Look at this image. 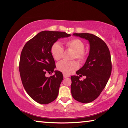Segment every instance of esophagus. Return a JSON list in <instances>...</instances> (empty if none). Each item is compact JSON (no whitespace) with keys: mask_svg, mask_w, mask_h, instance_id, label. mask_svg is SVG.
Instances as JSON below:
<instances>
[{"mask_svg":"<svg viewBox=\"0 0 128 128\" xmlns=\"http://www.w3.org/2000/svg\"><path fill=\"white\" fill-rule=\"evenodd\" d=\"M63 76H64V78H67V77H70L69 75L67 74H64V73L63 74Z\"/></svg>","mask_w":128,"mask_h":128,"instance_id":"obj_1","label":"esophagus"}]
</instances>
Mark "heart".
Instances as JSON below:
<instances>
[{
    "label": "heart",
    "instance_id": "obj_1",
    "mask_svg": "<svg viewBox=\"0 0 128 128\" xmlns=\"http://www.w3.org/2000/svg\"><path fill=\"white\" fill-rule=\"evenodd\" d=\"M66 46L68 49H70L74 51L73 59L76 58L80 62H83L86 58V52L84 50L85 44L82 40L79 38H73L68 40L66 42ZM51 52L54 59L56 60H61L64 55V50L60 42H56L52 45ZM78 64L76 60L66 61L62 60L57 64V69L64 74H69L77 69Z\"/></svg>",
    "mask_w": 128,
    "mask_h": 128
}]
</instances>
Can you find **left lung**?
I'll list each match as a JSON object with an SVG mask.
<instances>
[{
  "mask_svg": "<svg viewBox=\"0 0 128 128\" xmlns=\"http://www.w3.org/2000/svg\"><path fill=\"white\" fill-rule=\"evenodd\" d=\"M73 35L88 40L90 50L86 64L76 72L77 75H85L86 78L81 81L78 76H71L72 95L79 102L90 103L100 95L110 77L112 64L110 51L105 42L93 34Z\"/></svg>",
  "mask_w": 128,
  "mask_h": 128,
  "instance_id": "left-lung-1",
  "label": "left lung"
}]
</instances>
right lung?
Listing matches in <instances>:
<instances>
[{"label": "right lung", "instance_id": "1", "mask_svg": "<svg viewBox=\"0 0 128 128\" xmlns=\"http://www.w3.org/2000/svg\"><path fill=\"white\" fill-rule=\"evenodd\" d=\"M64 32L45 30L38 33L24 46L20 56L19 70L23 86L27 94L40 104H46L56 99L62 73L46 77V73H53L55 63L51 47L58 38L70 36Z\"/></svg>", "mask_w": 128, "mask_h": 128}]
</instances>
